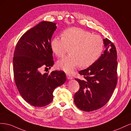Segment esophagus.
Returning a JSON list of instances; mask_svg holds the SVG:
<instances>
[{
	"instance_id": "34e87169",
	"label": "esophagus",
	"mask_w": 131,
	"mask_h": 131,
	"mask_svg": "<svg viewBox=\"0 0 131 131\" xmlns=\"http://www.w3.org/2000/svg\"><path fill=\"white\" fill-rule=\"evenodd\" d=\"M66 75H67V79H68L71 80V79H73V77L70 74L67 73V74H66Z\"/></svg>"
}]
</instances>
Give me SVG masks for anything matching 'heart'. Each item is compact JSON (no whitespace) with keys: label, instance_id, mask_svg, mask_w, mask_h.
<instances>
[{"label":"heart","instance_id":"obj_1","mask_svg":"<svg viewBox=\"0 0 131 131\" xmlns=\"http://www.w3.org/2000/svg\"><path fill=\"white\" fill-rule=\"evenodd\" d=\"M72 47L68 55L57 62V67L67 73H72L80 66L88 67L100 58L104 48V41L98 35L78 28H71L63 31L62 37H56L51 42L53 53L62 57Z\"/></svg>","mask_w":131,"mask_h":131}]
</instances>
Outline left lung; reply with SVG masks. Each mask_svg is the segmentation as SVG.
Here are the masks:
<instances>
[{"mask_svg": "<svg viewBox=\"0 0 131 131\" xmlns=\"http://www.w3.org/2000/svg\"><path fill=\"white\" fill-rule=\"evenodd\" d=\"M103 41V53L94 64L79 72L84 79H75L80 89L74 95V102L77 108L84 112H92L105 105L117 85L116 47L108 39Z\"/></svg>", "mask_w": 131, "mask_h": 131, "instance_id": "obj_1", "label": "left lung"}]
</instances>
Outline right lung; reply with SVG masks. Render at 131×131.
<instances>
[{"instance_id": "1", "label": "right lung", "mask_w": 131, "mask_h": 131, "mask_svg": "<svg viewBox=\"0 0 131 131\" xmlns=\"http://www.w3.org/2000/svg\"><path fill=\"white\" fill-rule=\"evenodd\" d=\"M56 23L42 21L27 31L19 39L13 57L15 84L22 97L31 105L44 106L52 101L53 92L66 81L63 71L41 73L54 62L51 40Z\"/></svg>"}]
</instances>
